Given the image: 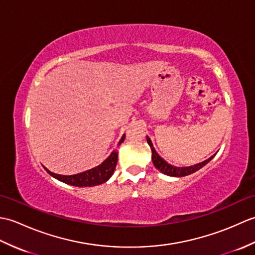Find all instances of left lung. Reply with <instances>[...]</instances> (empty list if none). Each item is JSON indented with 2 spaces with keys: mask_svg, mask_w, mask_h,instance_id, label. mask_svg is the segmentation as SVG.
<instances>
[{
  "mask_svg": "<svg viewBox=\"0 0 255 255\" xmlns=\"http://www.w3.org/2000/svg\"><path fill=\"white\" fill-rule=\"evenodd\" d=\"M147 142L150 145L151 151H152V162L154 166L158 169L161 173H163L165 175H169V176H174V177H182V176H186L192 174V173H195L196 171H198L199 169H202L203 166H205L206 164L208 163V162L214 158L216 155V153L214 155H211L210 158H208L207 160H205L203 162H200V163L197 164H194V165H189V166H174L170 163H167V162L163 159L161 158V156L156 152L152 141H151V139L147 136Z\"/></svg>",
  "mask_w": 255,
  "mask_h": 255,
  "instance_id": "left-lung-1",
  "label": "left lung"
}]
</instances>
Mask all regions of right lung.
Returning a JSON list of instances; mask_svg holds the SVG:
<instances>
[{
    "mask_svg": "<svg viewBox=\"0 0 255 255\" xmlns=\"http://www.w3.org/2000/svg\"><path fill=\"white\" fill-rule=\"evenodd\" d=\"M125 140V133L123 134L122 139L119 140L118 144H121ZM118 160V152L113 151L110 154V156L103 161L100 165H97L93 169H90L82 173H78V174L73 175H61L56 174V173L50 172L49 170L45 167V170L49 173V174L57 178V180L61 181L66 184H70V185L78 186V187H92L96 185H101V184L107 182L110 180L111 176L114 174V171L116 169Z\"/></svg>",
    "mask_w": 255,
    "mask_h": 255,
    "instance_id": "1",
    "label": "right lung"
}]
</instances>
